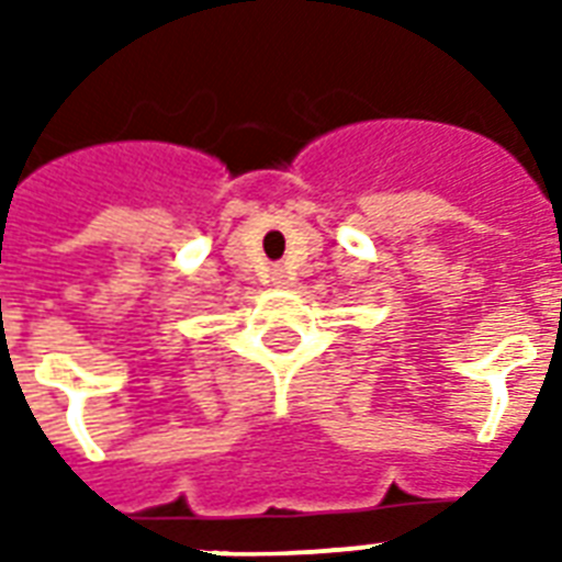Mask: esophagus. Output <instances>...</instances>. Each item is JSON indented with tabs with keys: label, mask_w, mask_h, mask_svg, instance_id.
<instances>
[{
	"label": "esophagus",
	"mask_w": 562,
	"mask_h": 562,
	"mask_svg": "<svg viewBox=\"0 0 562 562\" xmlns=\"http://www.w3.org/2000/svg\"><path fill=\"white\" fill-rule=\"evenodd\" d=\"M270 273H273V285H285V273H282V268H273Z\"/></svg>",
	"instance_id": "esophagus-1"
}]
</instances>
